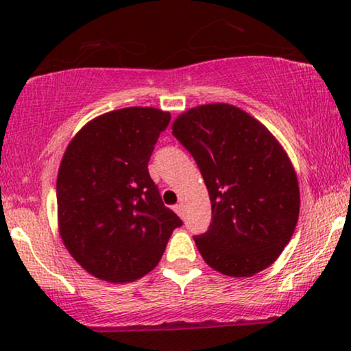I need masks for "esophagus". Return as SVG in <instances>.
<instances>
[{
	"mask_svg": "<svg viewBox=\"0 0 351 351\" xmlns=\"http://www.w3.org/2000/svg\"><path fill=\"white\" fill-rule=\"evenodd\" d=\"M174 210H176V213H177V215H179V217H184V215H185L184 204H177L176 208H174Z\"/></svg>",
	"mask_w": 351,
	"mask_h": 351,
	"instance_id": "1",
	"label": "esophagus"
}]
</instances>
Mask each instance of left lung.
<instances>
[{
    "instance_id": "8db88e82",
    "label": "left lung",
    "mask_w": 351,
    "mask_h": 351,
    "mask_svg": "<svg viewBox=\"0 0 351 351\" xmlns=\"http://www.w3.org/2000/svg\"><path fill=\"white\" fill-rule=\"evenodd\" d=\"M171 128L195 158L213 206L209 230L195 238L204 262L233 278L265 270L299 220V180L286 150L258 119L230 104L198 105Z\"/></svg>"
}]
</instances>
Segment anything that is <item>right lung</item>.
I'll use <instances>...</instances> for the list:
<instances>
[{"mask_svg": "<svg viewBox=\"0 0 351 351\" xmlns=\"http://www.w3.org/2000/svg\"><path fill=\"white\" fill-rule=\"evenodd\" d=\"M171 113L128 107L71 138L57 174V225L70 256L97 280L131 282L160 263L182 220L162 203L148 161Z\"/></svg>", "mask_w": 351, "mask_h": 351, "instance_id": "add662e5", "label": "right lung"}]
</instances>
